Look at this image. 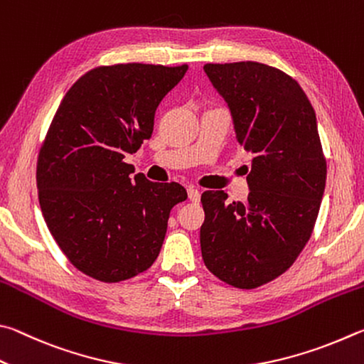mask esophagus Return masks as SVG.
Here are the masks:
<instances>
[{"label":"esophagus","mask_w":364,"mask_h":364,"mask_svg":"<svg viewBox=\"0 0 364 364\" xmlns=\"http://www.w3.org/2000/svg\"><path fill=\"white\" fill-rule=\"evenodd\" d=\"M187 193H188V198H190V201L198 203V201L201 200V193H200V190H196L195 187H188V188H187Z\"/></svg>","instance_id":"obj_1"}]
</instances>
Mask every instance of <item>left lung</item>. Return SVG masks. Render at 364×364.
I'll return each instance as SVG.
<instances>
[{
	"mask_svg": "<svg viewBox=\"0 0 364 364\" xmlns=\"http://www.w3.org/2000/svg\"><path fill=\"white\" fill-rule=\"evenodd\" d=\"M230 110L240 146L254 156L247 201L201 195L203 260L222 282L254 289L294 264L307 245L326 186L316 114L296 80L259 62L206 63Z\"/></svg>",
	"mask_w": 364,
	"mask_h": 364,
	"instance_id": "left-lung-1",
	"label": "left lung"
}]
</instances>
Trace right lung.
I'll use <instances>...</instances> for the list:
<instances>
[{
	"instance_id": "obj_1",
	"label": "right lung",
	"mask_w": 364,
	"mask_h": 364,
	"mask_svg": "<svg viewBox=\"0 0 364 364\" xmlns=\"http://www.w3.org/2000/svg\"><path fill=\"white\" fill-rule=\"evenodd\" d=\"M188 67H97L68 89L40 150L36 186L43 218L76 269L105 283L155 262L172 206L187 200L176 182L134 174L124 158L150 139L159 102Z\"/></svg>"
}]
</instances>
